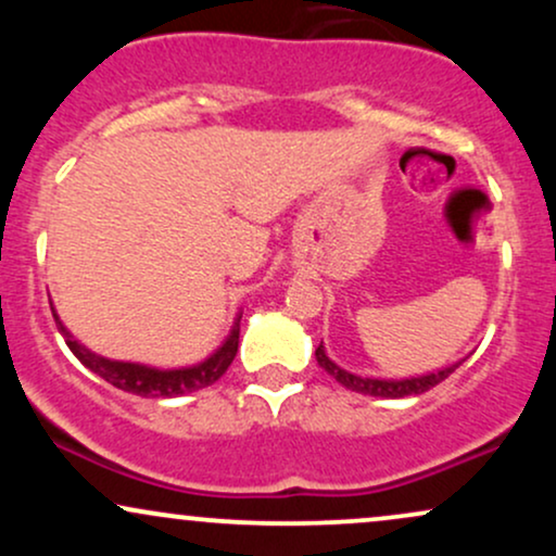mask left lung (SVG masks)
I'll list each match as a JSON object with an SVG mask.
<instances>
[{"mask_svg":"<svg viewBox=\"0 0 556 556\" xmlns=\"http://www.w3.org/2000/svg\"><path fill=\"white\" fill-rule=\"evenodd\" d=\"M316 361L318 366L327 371L331 379H337L344 389L358 394H371V397H389V400H400V397H410V394H424L429 392L431 387L442 384V381L450 376L455 368L463 366V361L452 363V366L442 368V371L433 374H424V376H410V379H371V376H358L344 371L342 366H337L334 361L329 358L327 350H324V342L316 348Z\"/></svg>","mask_w":556,"mask_h":556,"instance_id":"8db88e82","label":"left lung"}]
</instances>
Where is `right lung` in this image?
<instances>
[{"label": "right lung", "mask_w": 556, "mask_h": 556, "mask_svg": "<svg viewBox=\"0 0 556 556\" xmlns=\"http://www.w3.org/2000/svg\"><path fill=\"white\" fill-rule=\"evenodd\" d=\"M52 314H54L56 329H60L62 337H65L67 348L73 350L75 358H78L88 371L101 376V379L110 381L112 387L123 389V392L138 394V397H180V394L198 392V389L212 387L214 381H219L229 368V363L235 361V353H238L240 318H242V314H238L232 329H229L227 340L222 342V348H216L206 361L195 363V366H185V368H154V366H143V363L110 361L104 358V355L91 353L86 344H80L73 334H70L65 324H62L60 316H56L54 305H52Z\"/></svg>", "instance_id": "add662e5"}]
</instances>
